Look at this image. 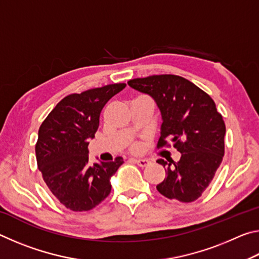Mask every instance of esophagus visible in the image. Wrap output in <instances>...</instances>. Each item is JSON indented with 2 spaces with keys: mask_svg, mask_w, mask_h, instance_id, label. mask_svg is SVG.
I'll list each match as a JSON object with an SVG mask.
<instances>
[{
  "mask_svg": "<svg viewBox=\"0 0 259 259\" xmlns=\"http://www.w3.org/2000/svg\"><path fill=\"white\" fill-rule=\"evenodd\" d=\"M133 162H135V163H137L139 166H146L150 164V161L146 160V159H130Z\"/></svg>",
  "mask_w": 259,
  "mask_h": 259,
  "instance_id": "34e87169",
  "label": "esophagus"
}]
</instances>
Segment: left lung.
<instances>
[{
    "label": "left lung",
    "mask_w": 259,
    "mask_h": 259,
    "mask_svg": "<svg viewBox=\"0 0 259 259\" xmlns=\"http://www.w3.org/2000/svg\"><path fill=\"white\" fill-rule=\"evenodd\" d=\"M128 84L150 95L160 108L163 122L156 148L172 145L182 153L178 162L156 161L165 168V178L156 190L170 200H198L211 183L225 152L226 126L216 104L194 83L172 74L134 78Z\"/></svg>",
    "instance_id": "left-lung-1"
}]
</instances>
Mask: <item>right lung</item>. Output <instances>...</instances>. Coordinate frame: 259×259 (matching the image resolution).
Wrapping results in <instances>:
<instances>
[{
	"label": "right lung",
	"instance_id": "right-lung-1",
	"mask_svg": "<svg viewBox=\"0 0 259 259\" xmlns=\"http://www.w3.org/2000/svg\"><path fill=\"white\" fill-rule=\"evenodd\" d=\"M114 83L63 98L38 129L35 145L37 168L50 192L72 211H88L107 198L111 177L123 163L122 157L89 163V139L99 126L103 107L125 88Z\"/></svg>",
	"mask_w": 259,
	"mask_h": 259
}]
</instances>
